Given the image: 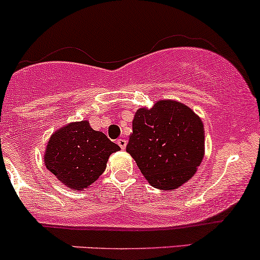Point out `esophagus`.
I'll use <instances>...</instances> for the list:
<instances>
[{"mask_svg":"<svg viewBox=\"0 0 260 260\" xmlns=\"http://www.w3.org/2000/svg\"><path fill=\"white\" fill-rule=\"evenodd\" d=\"M116 144L120 146L121 150H125V147H126V140H125V139H118V140H116Z\"/></svg>","mask_w":260,"mask_h":260,"instance_id":"34e87169","label":"esophagus"}]
</instances>
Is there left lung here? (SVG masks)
Segmentation results:
<instances>
[{"label":"left lung","instance_id":"1","mask_svg":"<svg viewBox=\"0 0 260 260\" xmlns=\"http://www.w3.org/2000/svg\"><path fill=\"white\" fill-rule=\"evenodd\" d=\"M201 119L176 101L140 108L126 152L154 188L173 190L194 176L205 152Z\"/></svg>","mask_w":260,"mask_h":260}]
</instances>
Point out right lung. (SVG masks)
I'll list each match as a JSON object with an SVG mask.
<instances>
[{
	"label": "right lung",
	"instance_id": "1",
	"mask_svg": "<svg viewBox=\"0 0 260 260\" xmlns=\"http://www.w3.org/2000/svg\"><path fill=\"white\" fill-rule=\"evenodd\" d=\"M120 150L88 121L65 125L55 131L46 146L44 161L62 184L75 190L88 188L107 167L113 152Z\"/></svg>",
	"mask_w": 260,
	"mask_h": 260
}]
</instances>
